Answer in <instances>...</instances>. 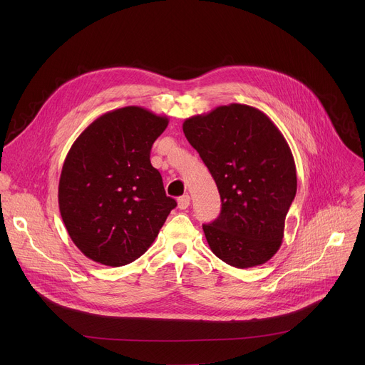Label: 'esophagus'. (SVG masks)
<instances>
[{
    "label": "esophagus",
    "mask_w": 365,
    "mask_h": 365,
    "mask_svg": "<svg viewBox=\"0 0 365 365\" xmlns=\"http://www.w3.org/2000/svg\"><path fill=\"white\" fill-rule=\"evenodd\" d=\"M189 203H190V197H189V195H183V196H180V197L178 199V206H179V210H186V207L189 206Z\"/></svg>",
    "instance_id": "obj_1"
}]
</instances>
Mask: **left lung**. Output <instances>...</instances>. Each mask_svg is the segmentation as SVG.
<instances>
[{
    "mask_svg": "<svg viewBox=\"0 0 365 365\" xmlns=\"http://www.w3.org/2000/svg\"><path fill=\"white\" fill-rule=\"evenodd\" d=\"M183 133L221 195L220 217L203 224L212 252L237 269L267 263L282 245L297 189L286 138L263 111L244 103L193 115Z\"/></svg>",
    "mask_w": 365,
    "mask_h": 365,
    "instance_id": "left-lung-1",
    "label": "left lung"
}]
</instances>
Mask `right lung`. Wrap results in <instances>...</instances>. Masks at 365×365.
<instances>
[{"instance_id":"obj_1","label":"right lung","mask_w":365,"mask_h":365,"mask_svg":"<svg viewBox=\"0 0 365 365\" xmlns=\"http://www.w3.org/2000/svg\"><path fill=\"white\" fill-rule=\"evenodd\" d=\"M169 118L143 107L102 114L72 144L59 180V210L73 244L120 267L154 242L178 205L166 196L150 150Z\"/></svg>"}]
</instances>
